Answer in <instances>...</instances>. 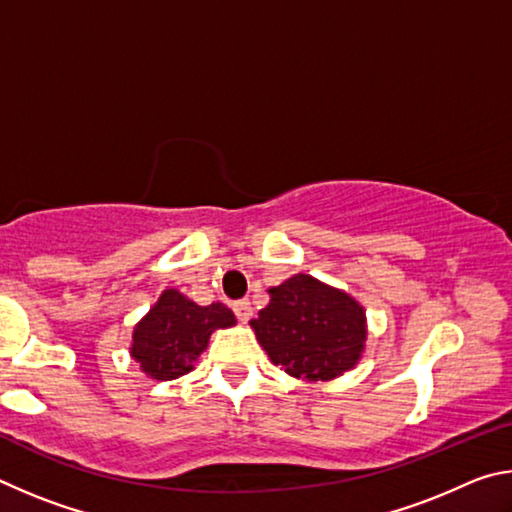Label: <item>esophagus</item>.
<instances>
[{
  "label": "esophagus",
  "mask_w": 512,
  "mask_h": 512,
  "mask_svg": "<svg viewBox=\"0 0 512 512\" xmlns=\"http://www.w3.org/2000/svg\"><path fill=\"white\" fill-rule=\"evenodd\" d=\"M232 311H235V316L241 320V323H248L250 316H253V307H250L248 300H237L235 305H232Z\"/></svg>",
  "instance_id": "34e87169"
}]
</instances>
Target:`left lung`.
Wrapping results in <instances>:
<instances>
[{"mask_svg": "<svg viewBox=\"0 0 512 512\" xmlns=\"http://www.w3.org/2000/svg\"><path fill=\"white\" fill-rule=\"evenodd\" d=\"M271 302L250 320L275 366L291 377L327 381L352 370L366 343V309L316 277L298 273L268 289Z\"/></svg>", "mask_w": 512, "mask_h": 512, "instance_id": "left-lung-1", "label": "left lung"}]
</instances>
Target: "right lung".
<instances>
[{"label": "right lung", "instance_id": "add662e5", "mask_svg": "<svg viewBox=\"0 0 512 512\" xmlns=\"http://www.w3.org/2000/svg\"><path fill=\"white\" fill-rule=\"evenodd\" d=\"M235 323V314L221 302L201 307L180 291L167 289L135 325L131 357L151 379H178L194 368L214 329Z\"/></svg>", "mask_w": 512, "mask_h": 512}]
</instances>
